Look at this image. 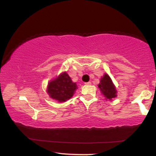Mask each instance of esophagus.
I'll list each match as a JSON object with an SVG mask.
<instances>
[{"mask_svg": "<svg viewBox=\"0 0 156 156\" xmlns=\"http://www.w3.org/2000/svg\"><path fill=\"white\" fill-rule=\"evenodd\" d=\"M91 83L90 82H89L85 83V85H91Z\"/></svg>", "mask_w": 156, "mask_h": 156, "instance_id": "34e87169", "label": "esophagus"}]
</instances>
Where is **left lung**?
Instances as JSON below:
<instances>
[{"instance_id": "left-lung-1", "label": "left lung", "mask_w": 156, "mask_h": 156, "mask_svg": "<svg viewBox=\"0 0 156 156\" xmlns=\"http://www.w3.org/2000/svg\"><path fill=\"white\" fill-rule=\"evenodd\" d=\"M98 87L101 90V93L104 95V97H106V98L109 100L116 97V87L113 84L110 76L108 74H104L103 77L101 79L100 84Z\"/></svg>"}]
</instances>
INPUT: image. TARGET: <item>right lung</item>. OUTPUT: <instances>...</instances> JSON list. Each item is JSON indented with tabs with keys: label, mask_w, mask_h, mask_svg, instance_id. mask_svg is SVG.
<instances>
[{
	"label": "right lung",
	"mask_w": 156,
	"mask_h": 156,
	"mask_svg": "<svg viewBox=\"0 0 156 156\" xmlns=\"http://www.w3.org/2000/svg\"><path fill=\"white\" fill-rule=\"evenodd\" d=\"M76 88V83L72 82L68 74L64 72L49 83L48 93L52 99L63 102L69 99L73 96Z\"/></svg>",
	"instance_id": "add662e5"
}]
</instances>
